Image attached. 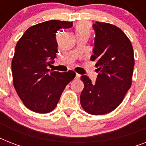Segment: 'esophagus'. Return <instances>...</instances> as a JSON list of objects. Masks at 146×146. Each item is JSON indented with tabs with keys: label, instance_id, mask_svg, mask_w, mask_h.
<instances>
[{
	"label": "esophagus",
	"instance_id": "esophagus-1",
	"mask_svg": "<svg viewBox=\"0 0 146 146\" xmlns=\"http://www.w3.org/2000/svg\"><path fill=\"white\" fill-rule=\"evenodd\" d=\"M80 77V74H78V73H76V76H75V79H79Z\"/></svg>",
	"mask_w": 146,
	"mask_h": 146
}]
</instances>
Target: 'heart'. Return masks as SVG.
Masks as SVG:
<instances>
[{"instance_id": "obj_1", "label": "heart", "mask_w": 146, "mask_h": 146, "mask_svg": "<svg viewBox=\"0 0 146 146\" xmlns=\"http://www.w3.org/2000/svg\"><path fill=\"white\" fill-rule=\"evenodd\" d=\"M89 32H90V29H89L88 24H80V25H78L76 29V35H82V34H88L89 35Z\"/></svg>"}]
</instances>
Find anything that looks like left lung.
Masks as SVG:
<instances>
[{"instance_id":"1","label":"left lung","mask_w":146,"mask_h":146,"mask_svg":"<svg viewBox=\"0 0 146 146\" xmlns=\"http://www.w3.org/2000/svg\"><path fill=\"white\" fill-rule=\"evenodd\" d=\"M96 32L92 61L97 76L92 83L82 76L84 89L80 95L81 106L87 113L103 115L117 108L132 84L134 53L131 42L120 29L106 23L93 24Z\"/></svg>"}]
</instances>
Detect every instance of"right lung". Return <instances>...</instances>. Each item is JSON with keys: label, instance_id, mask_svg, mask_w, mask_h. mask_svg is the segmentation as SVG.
Listing matches in <instances>:
<instances>
[{"label": "right lung", "instance_id": "obj_1", "mask_svg": "<svg viewBox=\"0 0 146 146\" xmlns=\"http://www.w3.org/2000/svg\"><path fill=\"white\" fill-rule=\"evenodd\" d=\"M72 26V22H43L29 27L17 42L11 64L13 82L24 105L31 111H52L66 85L75 77L72 70L60 73L47 67L57 54L56 33Z\"/></svg>", "mask_w": 146, "mask_h": 146}]
</instances>
